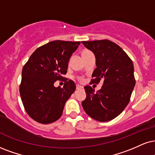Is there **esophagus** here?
Returning a JSON list of instances; mask_svg holds the SVG:
<instances>
[{
    "label": "esophagus",
    "instance_id": "34e87169",
    "mask_svg": "<svg viewBox=\"0 0 155 155\" xmlns=\"http://www.w3.org/2000/svg\"><path fill=\"white\" fill-rule=\"evenodd\" d=\"M83 87L81 86V85H76V89L77 90H79V89H83Z\"/></svg>",
    "mask_w": 155,
    "mask_h": 155
}]
</instances>
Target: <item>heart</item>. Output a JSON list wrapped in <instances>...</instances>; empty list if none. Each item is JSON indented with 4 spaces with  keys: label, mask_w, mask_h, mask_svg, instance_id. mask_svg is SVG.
<instances>
[{
    "label": "heart",
    "mask_w": 155,
    "mask_h": 155,
    "mask_svg": "<svg viewBox=\"0 0 155 155\" xmlns=\"http://www.w3.org/2000/svg\"><path fill=\"white\" fill-rule=\"evenodd\" d=\"M88 51V50H84L83 51ZM78 80L79 81H83V77H78Z\"/></svg>",
    "instance_id": "1"
}]
</instances>
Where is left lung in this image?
<instances>
[{"mask_svg":"<svg viewBox=\"0 0 155 155\" xmlns=\"http://www.w3.org/2000/svg\"><path fill=\"white\" fill-rule=\"evenodd\" d=\"M94 53L96 68L90 84L104 80L101 89L95 92L90 85L84 87L86 98L82 102L85 113L96 121L115 118L127 107L135 85L134 65L130 57L116 43L108 39L82 41Z\"/></svg>","mask_w":155,"mask_h":155,"instance_id":"1","label":"left lung"}]
</instances>
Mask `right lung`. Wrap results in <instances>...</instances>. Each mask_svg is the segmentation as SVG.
<instances>
[{"mask_svg":"<svg viewBox=\"0 0 155 155\" xmlns=\"http://www.w3.org/2000/svg\"><path fill=\"white\" fill-rule=\"evenodd\" d=\"M81 41L56 40L39 47L22 69L19 91L28 115L40 124H48L61 117L66 101L75 91V84L63 77L68 62ZM62 79L63 88L54 83Z\"/></svg>","mask_w":155,"mask_h":155,"instance_id":"1","label":"right lung"}]
</instances>
